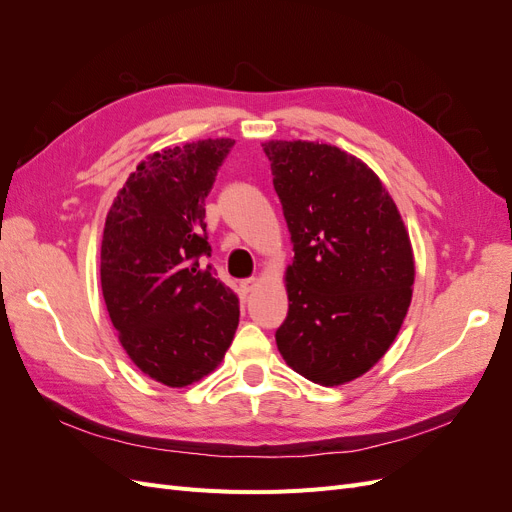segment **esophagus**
<instances>
[{"label": "esophagus", "instance_id": "34e87169", "mask_svg": "<svg viewBox=\"0 0 512 512\" xmlns=\"http://www.w3.org/2000/svg\"><path fill=\"white\" fill-rule=\"evenodd\" d=\"M258 284V277H247V280H241L239 282V288H241V294H250Z\"/></svg>", "mask_w": 512, "mask_h": 512}]
</instances>
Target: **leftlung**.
<instances>
[{"instance_id":"left-lung-1","label":"left lung","mask_w":512,"mask_h":512,"mask_svg":"<svg viewBox=\"0 0 512 512\" xmlns=\"http://www.w3.org/2000/svg\"><path fill=\"white\" fill-rule=\"evenodd\" d=\"M265 153L294 252L277 348L307 380L350 382L382 359L410 307L406 226L374 170L350 153L307 141H271Z\"/></svg>"}]
</instances>
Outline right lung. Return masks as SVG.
I'll list each match as a JSON object with an SVG mask.
<instances>
[{
	"instance_id": "1",
	"label": "right lung",
	"mask_w": 512,
	"mask_h": 512,
	"mask_svg": "<svg viewBox=\"0 0 512 512\" xmlns=\"http://www.w3.org/2000/svg\"><path fill=\"white\" fill-rule=\"evenodd\" d=\"M232 145L207 138L153 153L106 215L108 316L136 367L166 386H188L218 367L239 324L237 294L205 265V198Z\"/></svg>"
}]
</instances>
